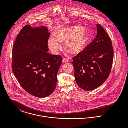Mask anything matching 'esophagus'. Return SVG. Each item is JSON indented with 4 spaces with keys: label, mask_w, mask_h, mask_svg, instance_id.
Returning <instances> with one entry per match:
<instances>
[{
    "label": "esophagus",
    "mask_w": 128,
    "mask_h": 128,
    "mask_svg": "<svg viewBox=\"0 0 128 128\" xmlns=\"http://www.w3.org/2000/svg\"><path fill=\"white\" fill-rule=\"evenodd\" d=\"M69 62V60H68L66 58H63L62 59V62Z\"/></svg>",
    "instance_id": "obj_1"
}]
</instances>
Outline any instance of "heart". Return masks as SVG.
I'll use <instances>...</instances> for the list:
<instances>
[{
    "instance_id": "heart-1",
    "label": "heart",
    "mask_w": 128,
    "mask_h": 128,
    "mask_svg": "<svg viewBox=\"0 0 128 128\" xmlns=\"http://www.w3.org/2000/svg\"><path fill=\"white\" fill-rule=\"evenodd\" d=\"M84 28L81 26H74L58 30L56 37L51 36L49 39L48 45L54 52H57L62 48L61 42L65 41L66 49L72 54H78L86 48L89 36Z\"/></svg>"
}]
</instances>
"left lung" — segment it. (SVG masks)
I'll list each match as a JSON object with an SVG mask.
<instances>
[{
    "label": "left lung",
    "mask_w": 128,
    "mask_h": 128,
    "mask_svg": "<svg viewBox=\"0 0 128 128\" xmlns=\"http://www.w3.org/2000/svg\"><path fill=\"white\" fill-rule=\"evenodd\" d=\"M97 34L84 50L73 58L76 83L86 91L94 90L109 77L113 60L111 40L105 30L96 25Z\"/></svg>",
    "instance_id": "left-lung-1"
}]
</instances>
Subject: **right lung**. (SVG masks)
Instances as JSON below:
<instances>
[{"label":"right lung","mask_w":128,"mask_h":128,"mask_svg":"<svg viewBox=\"0 0 128 128\" xmlns=\"http://www.w3.org/2000/svg\"><path fill=\"white\" fill-rule=\"evenodd\" d=\"M50 35L44 26L34 28L26 24L12 49L13 73L22 87L38 98L47 96L55 90L62 60L60 55L48 53Z\"/></svg>","instance_id":"obj_1"}]
</instances>
